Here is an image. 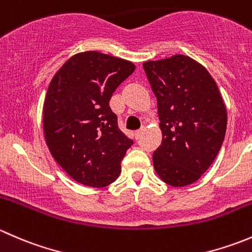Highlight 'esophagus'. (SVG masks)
Returning a JSON list of instances; mask_svg holds the SVG:
<instances>
[{
    "instance_id": "1",
    "label": "esophagus",
    "mask_w": 252,
    "mask_h": 252,
    "mask_svg": "<svg viewBox=\"0 0 252 252\" xmlns=\"http://www.w3.org/2000/svg\"><path fill=\"white\" fill-rule=\"evenodd\" d=\"M144 131H145V128H141V129H139V130L135 131V134H134V135H135L136 140H138V139L140 138V136L142 135V133H144Z\"/></svg>"
}]
</instances>
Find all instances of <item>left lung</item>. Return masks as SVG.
Returning <instances> with one entry per match:
<instances>
[{
    "instance_id": "left-lung-1",
    "label": "left lung",
    "mask_w": 252,
    "mask_h": 252,
    "mask_svg": "<svg viewBox=\"0 0 252 252\" xmlns=\"http://www.w3.org/2000/svg\"><path fill=\"white\" fill-rule=\"evenodd\" d=\"M157 98L162 142L152 155L158 177L172 187L201 178L218 155L227 110L215 79L189 56L142 63Z\"/></svg>"
}]
</instances>
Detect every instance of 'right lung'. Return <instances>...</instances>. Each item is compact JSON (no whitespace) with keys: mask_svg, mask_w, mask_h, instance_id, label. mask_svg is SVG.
<instances>
[{"mask_svg":"<svg viewBox=\"0 0 252 252\" xmlns=\"http://www.w3.org/2000/svg\"><path fill=\"white\" fill-rule=\"evenodd\" d=\"M134 70L130 61L86 51L72 56L48 85L45 140L56 162L80 184L105 188L121 174L133 140L119 130L110 100Z\"/></svg>","mask_w":252,"mask_h":252,"instance_id":"right-lung-1","label":"right lung"}]
</instances>
